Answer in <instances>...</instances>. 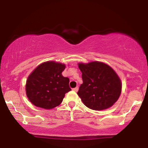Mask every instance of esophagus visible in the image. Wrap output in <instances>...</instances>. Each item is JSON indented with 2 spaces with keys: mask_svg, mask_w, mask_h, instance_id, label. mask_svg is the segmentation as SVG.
Instances as JSON below:
<instances>
[{
  "mask_svg": "<svg viewBox=\"0 0 148 148\" xmlns=\"http://www.w3.org/2000/svg\"><path fill=\"white\" fill-rule=\"evenodd\" d=\"M72 90H74V92H77L78 90H79V88L76 87V88H73Z\"/></svg>",
  "mask_w": 148,
  "mask_h": 148,
  "instance_id": "esophagus-1",
  "label": "esophagus"
}]
</instances>
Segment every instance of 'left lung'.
I'll use <instances>...</instances> for the list:
<instances>
[{
  "mask_svg": "<svg viewBox=\"0 0 148 148\" xmlns=\"http://www.w3.org/2000/svg\"><path fill=\"white\" fill-rule=\"evenodd\" d=\"M83 84L77 95L85 106L101 111L110 108L118 101L122 91V82L117 73L102 62H80Z\"/></svg>",
  "mask_w": 148,
  "mask_h": 148,
  "instance_id": "obj_1",
  "label": "left lung"
}]
</instances>
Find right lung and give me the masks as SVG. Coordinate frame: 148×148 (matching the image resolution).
<instances>
[{"mask_svg":"<svg viewBox=\"0 0 148 148\" xmlns=\"http://www.w3.org/2000/svg\"><path fill=\"white\" fill-rule=\"evenodd\" d=\"M64 64L47 61L39 64L28 76L25 84L27 97L33 105L51 109L60 104L64 95L71 90L69 79L62 72Z\"/></svg>","mask_w":148,"mask_h":148,"instance_id":"obj_1","label":"right lung"}]
</instances>
